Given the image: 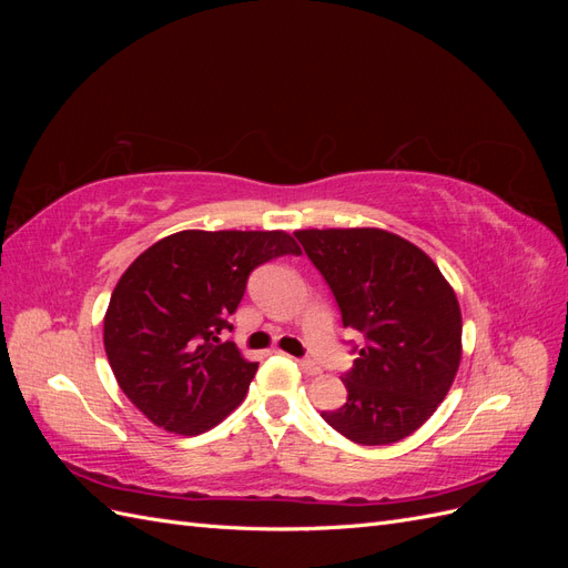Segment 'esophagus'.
<instances>
[{"label":"esophagus","mask_w":568,"mask_h":568,"mask_svg":"<svg viewBox=\"0 0 568 568\" xmlns=\"http://www.w3.org/2000/svg\"><path fill=\"white\" fill-rule=\"evenodd\" d=\"M298 367H301L305 374H311V376H315V374L322 372V367L315 363V359H311V357L298 359Z\"/></svg>","instance_id":"34e87169"}]
</instances>
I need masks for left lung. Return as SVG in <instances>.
<instances>
[{"instance_id":"left-lung-1","label":"left lung","mask_w":568,"mask_h":568,"mask_svg":"<svg viewBox=\"0 0 568 568\" xmlns=\"http://www.w3.org/2000/svg\"><path fill=\"white\" fill-rule=\"evenodd\" d=\"M303 251L329 284L343 326L365 346L341 376L348 398L322 419L359 445L403 440L448 395L462 357L450 284L415 244L384 230H301Z\"/></svg>"}]
</instances>
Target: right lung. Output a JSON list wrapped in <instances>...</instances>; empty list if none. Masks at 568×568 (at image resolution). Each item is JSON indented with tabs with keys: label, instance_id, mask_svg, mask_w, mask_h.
I'll return each instance as SVG.
<instances>
[{
	"label": "right lung",
	"instance_id": "right-lung-1",
	"mask_svg": "<svg viewBox=\"0 0 568 568\" xmlns=\"http://www.w3.org/2000/svg\"><path fill=\"white\" fill-rule=\"evenodd\" d=\"M298 253L286 232L186 230L136 257L111 294L104 348L118 386L146 419L199 436L244 400L257 363L220 332L232 329L248 274Z\"/></svg>",
	"mask_w": 568,
	"mask_h": 568
}]
</instances>
